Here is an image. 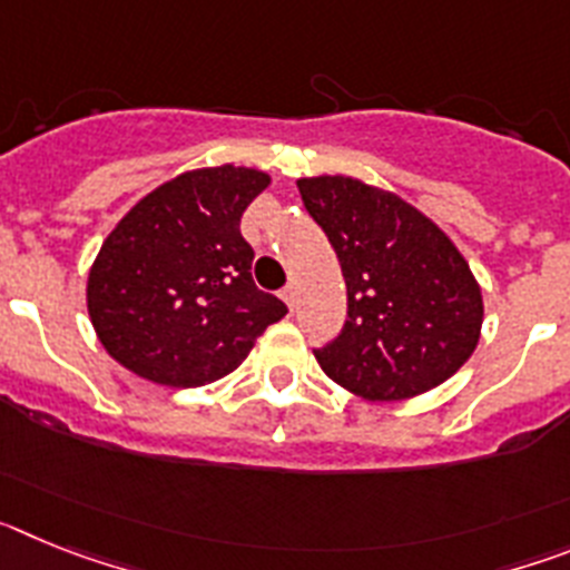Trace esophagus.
I'll return each mask as SVG.
<instances>
[{
	"label": "esophagus",
	"instance_id": "esophagus-1",
	"mask_svg": "<svg viewBox=\"0 0 570 570\" xmlns=\"http://www.w3.org/2000/svg\"><path fill=\"white\" fill-rule=\"evenodd\" d=\"M282 299H285V305H288L291 311L296 308V285H294V282H288V285L282 288Z\"/></svg>",
	"mask_w": 570,
	"mask_h": 570
}]
</instances>
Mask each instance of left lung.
Segmentation results:
<instances>
[{
	"label": "left lung",
	"instance_id": "obj_1",
	"mask_svg": "<svg viewBox=\"0 0 570 570\" xmlns=\"http://www.w3.org/2000/svg\"><path fill=\"white\" fill-rule=\"evenodd\" d=\"M305 210L342 265L347 320L314 356L365 400H407L454 376L482 328L468 262L414 205L351 176L299 179Z\"/></svg>",
	"mask_w": 570,
	"mask_h": 570
}]
</instances>
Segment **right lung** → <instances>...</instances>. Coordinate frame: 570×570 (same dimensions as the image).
<instances>
[{
	"label": "right lung",
	"instance_id": "1",
	"mask_svg": "<svg viewBox=\"0 0 570 570\" xmlns=\"http://www.w3.org/2000/svg\"><path fill=\"white\" fill-rule=\"evenodd\" d=\"M268 174L203 168L176 176L110 230L88 276V314L119 365L199 387L242 365L288 305L256 288L239 219Z\"/></svg>",
	"mask_w": 570,
	"mask_h": 570
}]
</instances>
